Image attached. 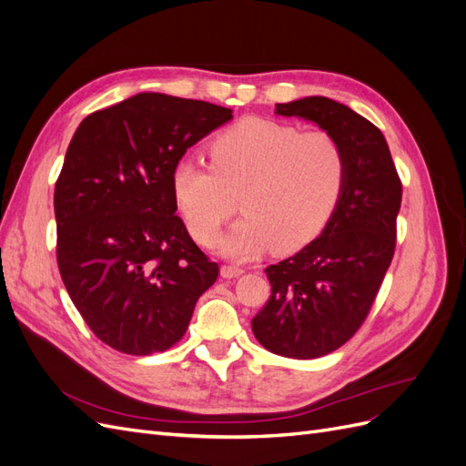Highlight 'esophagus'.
Segmentation results:
<instances>
[{"mask_svg": "<svg viewBox=\"0 0 466 466\" xmlns=\"http://www.w3.org/2000/svg\"><path fill=\"white\" fill-rule=\"evenodd\" d=\"M243 272H245L243 268H237V266H221V268H219V274H221V278H225V279L238 278Z\"/></svg>", "mask_w": 466, "mask_h": 466, "instance_id": "34e87169", "label": "esophagus"}]
</instances>
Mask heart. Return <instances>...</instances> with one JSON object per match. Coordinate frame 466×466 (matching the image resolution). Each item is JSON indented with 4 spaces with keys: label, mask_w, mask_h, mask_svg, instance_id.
<instances>
[{
    "label": "heart",
    "mask_w": 466,
    "mask_h": 466,
    "mask_svg": "<svg viewBox=\"0 0 466 466\" xmlns=\"http://www.w3.org/2000/svg\"><path fill=\"white\" fill-rule=\"evenodd\" d=\"M209 165L178 159L173 194L200 243L218 235L238 196L245 218L218 241L223 255L237 260L268 247L291 252L307 245L329 221L344 182V153L334 136L266 118H243L218 134Z\"/></svg>",
    "instance_id": "b5f03b06"
}]
</instances>
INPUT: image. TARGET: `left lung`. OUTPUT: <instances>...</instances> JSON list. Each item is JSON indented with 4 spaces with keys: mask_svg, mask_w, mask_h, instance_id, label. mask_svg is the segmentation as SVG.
<instances>
[{
    "mask_svg": "<svg viewBox=\"0 0 466 466\" xmlns=\"http://www.w3.org/2000/svg\"><path fill=\"white\" fill-rule=\"evenodd\" d=\"M276 115L317 124L344 153V182L315 241L266 268L272 295L252 319L272 354L313 360L346 344L368 317L397 243L402 185L385 136L327 96L276 105Z\"/></svg>",
    "mask_w": 466,
    "mask_h": 466,
    "instance_id": "obj_1",
    "label": "left lung"
}]
</instances>
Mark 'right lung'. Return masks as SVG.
Masks as SVG:
<instances>
[{"label": "right lung", "instance_id": "add662e5", "mask_svg": "<svg viewBox=\"0 0 466 466\" xmlns=\"http://www.w3.org/2000/svg\"><path fill=\"white\" fill-rule=\"evenodd\" d=\"M231 108L137 93L79 124L54 190L58 268L98 340L147 356L178 342L219 268L175 214L173 167Z\"/></svg>", "mask_w": 466, "mask_h": 466}]
</instances>
